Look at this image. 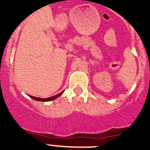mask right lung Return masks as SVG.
<instances>
[{
    "label": "right lung",
    "mask_w": 150,
    "mask_h": 150,
    "mask_svg": "<svg viewBox=\"0 0 150 150\" xmlns=\"http://www.w3.org/2000/svg\"><path fill=\"white\" fill-rule=\"evenodd\" d=\"M62 93H61L57 94V95H55V96H51V97H48V98H45V99H42V98H38V97H35V96H31V98L34 99V100H38V101H51V100H54V99H56L57 97H58L59 96H61V94Z\"/></svg>",
    "instance_id": "1"
}]
</instances>
